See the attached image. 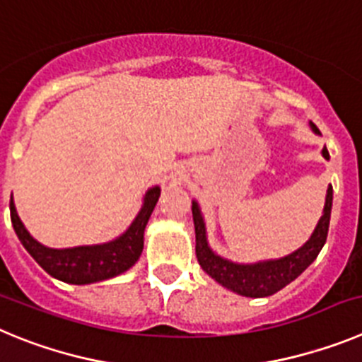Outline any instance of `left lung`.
Returning a JSON list of instances; mask_svg holds the SVG:
<instances>
[{"mask_svg": "<svg viewBox=\"0 0 362 362\" xmlns=\"http://www.w3.org/2000/svg\"><path fill=\"white\" fill-rule=\"evenodd\" d=\"M310 128L315 135H321L314 122H310ZM321 153L327 160L330 158L327 146ZM332 200H334V191H332V185H328L323 214L319 218L314 233L298 250L286 254L283 258L263 259V262L256 263L230 262V259L214 252L209 245V240H207V229H205V220L200 211V205L197 200H193L191 209H193L194 234H197L198 263L214 281L229 288V291L236 292V294L245 296V298H267V296L276 294L278 291H281L283 286L294 281L303 270L317 258V254L323 249L325 242H327L328 226H330Z\"/></svg>", "mask_w": 362, "mask_h": 362, "instance_id": "left-lung-1", "label": "left lung"}]
</instances>
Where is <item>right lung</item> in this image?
I'll list each match as a JSON object with an SVG mask.
<instances>
[{"instance_id":"1","label":"right lung","mask_w":362,"mask_h":362,"mask_svg":"<svg viewBox=\"0 0 362 362\" xmlns=\"http://www.w3.org/2000/svg\"><path fill=\"white\" fill-rule=\"evenodd\" d=\"M160 197V187L153 185L146 191L141 211L124 233L97 245H77L68 249H52L39 243L23 226L21 218L16 211L14 198H11V220L14 226L19 242L27 249L39 267L47 270L52 278L70 285H90V283L104 281L115 278L128 269H132L141 258L144 249V230L148 226L155 205Z\"/></svg>"}]
</instances>
